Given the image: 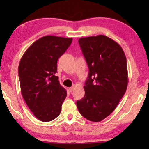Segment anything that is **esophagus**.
Returning <instances> with one entry per match:
<instances>
[{
	"mask_svg": "<svg viewBox=\"0 0 149 149\" xmlns=\"http://www.w3.org/2000/svg\"><path fill=\"white\" fill-rule=\"evenodd\" d=\"M74 89H75L74 87H70L69 89H68V90H69V91H70V92H72L74 90Z\"/></svg>",
	"mask_w": 149,
	"mask_h": 149,
	"instance_id": "34e87169",
	"label": "esophagus"
}]
</instances>
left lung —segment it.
Wrapping results in <instances>:
<instances>
[{
  "label": "left lung",
  "instance_id": "8db88e82",
  "mask_svg": "<svg viewBox=\"0 0 149 149\" xmlns=\"http://www.w3.org/2000/svg\"><path fill=\"white\" fill-rule=\"evenodd\" d=\"M89 68L85 83V96L76 102L83 116L100 122L120 102L128 84L127 60L120 45L103 35L79 39Z\"/></svg>",
  "mask_w": 149,
  "mask_h": 149
}]
</instances>
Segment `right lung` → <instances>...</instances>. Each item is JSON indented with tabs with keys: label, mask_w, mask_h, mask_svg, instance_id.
Instances as JSON below:
<instances>
[{
	"label": "right lung",
	"mask_w": 149,
	"mask_h": 149,
	"mask_svg": "<svg viewBox=\"0 0 149 149\" xmlns=\"http://www.w3.org/2000/svg\"><path fill=\"white\" fill-rule=\"evenodd\" d=\"M72 38L47 35L35 41L25 52L18 67L21 93L37 119L50 122L60 114L67 92L60 85L57 60Z\"/></svg>",
	"instance_id": "right-lung-1"
}]
</instances>
